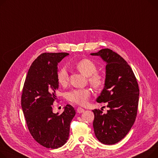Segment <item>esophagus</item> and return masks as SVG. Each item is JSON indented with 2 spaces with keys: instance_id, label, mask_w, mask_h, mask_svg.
Segmentation results:
<instances>
[{
  "instance_id": "obj_1",
  "label": "esophagus",
  "mask_w": 158,
  "mask_h": 158,
  "mask_svg": "<svg viewBox=\"0 0 158 158\" xmlns=\"http://www.w3.org/2000/svg\"><path fill=\"white\" fill-rule=\"evenodd\" d=\"M84 112H85V109H82V107H78L77 109V113H82Z\"/></svg>"
}]
</instances>
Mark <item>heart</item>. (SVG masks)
<instances>
[{
    "label": "heart",
    "instance_id": "b5f03b06",
    "mask_svg": "<svg viewBox=\"0 0 158 158\" xmlns=\"http://www.w3.org/2000/svg\"><path fill=\"white\" fill-rule=\"evenodd\" d=\"M75 67L82 74L88 77L91 86L95 89H99L104 85L105 78L103 74L97 72V66L92 60L85 58L77 61ZM58 82L62 86H66L69 81V72L66 67H61L57 72ZM91 95V91L88 88L75 89L69 91L67 98L70 102L81 106L85 105Z\"/></svg>",
    "mask_w": 158,
    "mask_h": 158
}]
</instances>
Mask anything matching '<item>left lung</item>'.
<instances>
[{"mask_svg":"<svg viewBox=\"0 0 158 158\" xmlns=\"http://www.w3.org/2000/svg\"><path fill=\"white\" fill-rule=\"evenodd\" d=\"M91 55L100 56L107 63L105 86L97 102H107L109 108L106 114L102 109L93 110L94 131L100 142L112 145L121 140L135 123L139 85L130 66L115 52L106 48Z\"/></svg>","mask_w":158,"mask_h":158,"instance_id":"obj_1","label":"left lung"}]
</instances>
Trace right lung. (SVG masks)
Returning a JSON list of instances; mask_svg holds the SVG:
<instances>
[{"instance_id":"add662e5","label":"right lung","mask_w":158,"mask_h":158,"mask_svg":"<svg viewBox=\"0 0 158 158\" xmlns=\"http://www.w3.org/2000/svg\"><path fill=\"white\" fill-rule=\"evenodd\" d=\"M69 55H40L30 66L24 83L22 107L27 127L34 140L46 148L57 149L67 142L70 124L76 115L74 108L69 104L60 115L52 112V108L58 100V64Z\"/></svg>"}]
</instances>
